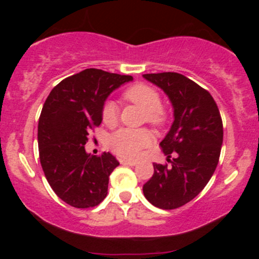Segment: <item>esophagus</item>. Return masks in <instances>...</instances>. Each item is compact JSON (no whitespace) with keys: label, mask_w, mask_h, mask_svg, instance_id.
<instances>
[{"label":"esophagus","mask_w":259,"mask_h":259,"mask_svg":"<svg viewBox=\"0 0 259 259\" xmlns=\"http://www.w3.org/2000/svg\"><path fill=\"white\" fill-rule=\"evenodd\" d=\"M121 164H125V165H130V167H135L138 165V162L136 160H129V159H120Z\"/></svg>","instance_id":"1"}]
</instances>
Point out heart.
<instances>
[{
  "label": "heart",
  "instance_id": "1",
  "mask_svg": "<svg viewBox=\"0 0 259 259\" xmlns=\"http://www.w3.org/2000/svg\"><path fill=\"white\" fill-rule=\"evenodd\" d=\"M124 100L134 103L146 113L148 123L159 126L165 121V114L160 107V97L154 89L145 84H136L126 89L123 94ZM102 120L107 125H114L118 120V107L108 101L102 108ZM152 142V135L146 129H120L109 138V147L119 156L134 158L138 157L142 148Z\"/></svg>",
  "mask_w": 259,
  "mask_h": 259
}]
</instances>
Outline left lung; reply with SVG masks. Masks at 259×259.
<instances>
[{"mask_svg":"<svg viewBox=\"0 0 259 259\" xmlns=\"http://www.w3.org/2000/svg\"><path fill=\"white\" fill-rule=\"evenodd\" d=\"M142 76L173 106L174 121L159 145L168 160L176 154L169 167L153 163L154 173L142 190L153 206L174 209L194 200L214 173L223 145L221 113L209 92L179 73Z\"/></svg>","mask_w":259,"mask_h":259,"instance_id":"left-lung-1","label":"left lung"}]
</instances>
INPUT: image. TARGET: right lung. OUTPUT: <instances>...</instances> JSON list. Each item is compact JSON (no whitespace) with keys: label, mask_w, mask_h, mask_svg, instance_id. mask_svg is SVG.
<instances>
[{"label":"right lung","mask_w":259,"mask_h":259,"mask_svg":"<svg viewBox=\"0 0 259 259\" xmlns=\"http://www.w3.org/2000/svg\"><path fill=\"white\" fill-rule=\"evenodd\" d=\"M133 80L90 68L62 80L45 101L37 126L41 167L56 195L72 207H95L107 196L119 162L109 152L88 153L85 144L102 121L107 97Z\"/></svg>","instance_id":"right-lung-1"}]
</instances>
